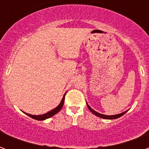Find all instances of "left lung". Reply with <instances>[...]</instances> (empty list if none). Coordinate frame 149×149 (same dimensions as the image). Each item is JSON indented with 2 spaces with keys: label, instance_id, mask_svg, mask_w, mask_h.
I'll return each mask as SVG.
<instances>
[{
  "label": "left lung",
  "instance_id": "1",
  "mask_svg": "<svg viewBox=\"0 0 149 149\" xmlns=\"http://www.w3.org/2000/svg\"><path fill=\"white\" fill-rule=\"evenodd\" d=\"M86 105H87V107L89 108V110H90V111H91V112L93 113V114H95L96 116H97V117H99V118H104V119H116V118H120V117H121V116L124 115V114H125V113L127 111H126L125 112H123V113H118V114H115V115H104V114H102V113H98V112H97V111H94L93 109L91 108V107L89 106L87 103H86Z\"/></svg>",
  "mask_w": 149,
  "mask_h": 149
}]
</instances>
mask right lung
Segmentation results:
<instances>
[{"label": "right lung", "mask_w": 149, "mask_h": 149, "mask_svg": "<svg viewBox=\"0 0 149 149\" xmlns=\"http://www.w3.org/2000/svg\"><path fill=\"white\" fill-rule=\"evenodd\" d=\"M65 95L63 96V100H62V101L60 102V104H58V106L56 107V108H54L53 110H52V111H49L48 113H44V114H42V115H31V114H29V113H24L25 114H27L28 116L29 117H31L33 119H36V120H45V119H47V118H49L51 117H52L53 115H55L56 113H57L58 112L60 111V110L62 109L63 106V104H64V100H65Z\"/></svg>", "instance_id": "right-lung-1"}]
</instances>
